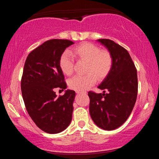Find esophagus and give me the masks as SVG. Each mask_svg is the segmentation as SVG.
<instances>
[{"mask_svg":"<svg viewBox=\"0 0 159 159\" xmlns=\"http://www.w3.org/2000/svg\"><path fill=\"white\" fill-rule=\"evenodd\" d=\"M76 93H78V94H80V92H78V91H76Z\"/></svg>","mask_w":159,"mask_h":159,"instance_id":"esophagus-1","label":"esophagus"}]
</instances>
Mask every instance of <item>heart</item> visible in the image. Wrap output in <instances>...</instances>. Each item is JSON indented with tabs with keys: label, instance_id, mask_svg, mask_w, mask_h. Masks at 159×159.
I'll use <instances>...</instances> for the list:
<instances>
[{
	"label": "heart",
	"instance_id": "obj_1",
	"mask_svg": "<svg viewBox=\"0 0 159 159\" xmlns=\"http://www.w3.org/2000/svg\"><path fill=\"white\" fill-rule=\"evenodd\" d=\"M73 54L78 60L85 61L83 76L71 78L69 80V87L78 92H83L95 84L97 78L104 79L109 74L113 66V57L109 51L102 50L98 45L90 43H83L77 45L73 50ZM75 60L73 55L68 51L61 54L60 66L63 73L71 76L74 71Z\"/></svg>",
	"mask_w": 159,
	"mask_h": 159
}]
</instances>
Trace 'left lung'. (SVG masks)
<instances>
[{
  "instance_id": "obj_1",
  "label": "left lung",
  "mask_w": 159,
  "mask_h": 159,
  "mask_svg": "<svg viewBox=\"0 0 159 159\" xmlns=\"http://www.w3.org/2000/svg\"><path fill=\"white\" fill-rule=\"evenodd\" d=\"M98 41L109 50L114 63L109 74L98 86L104 93L88 92L90 114L98 127L112 130L122 125L133 111L138 96V74L127 50L110 39Z\"/></svg>"
}]
</instances>
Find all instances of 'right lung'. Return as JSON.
Here are the masks:
<instances>
[{"mask_svg": "<svg viewBox=\"0 0 159 159\" xmlns=\"http://www.w3.org/2000/svg\"><path fill=\"white\" fill-rule=\"evenodd\" d=\"M74 43L66 39L44 42L29 54L21 80V90L26 111L41 130L59 133L71 121L75 91L67 90L56 95L54 90L66 88L60 66L61 54Z\"/></svg>", "mask_w": 159, "mask_h": 159, "instance_id": "1", "label": "right lung"}]
</instances>
